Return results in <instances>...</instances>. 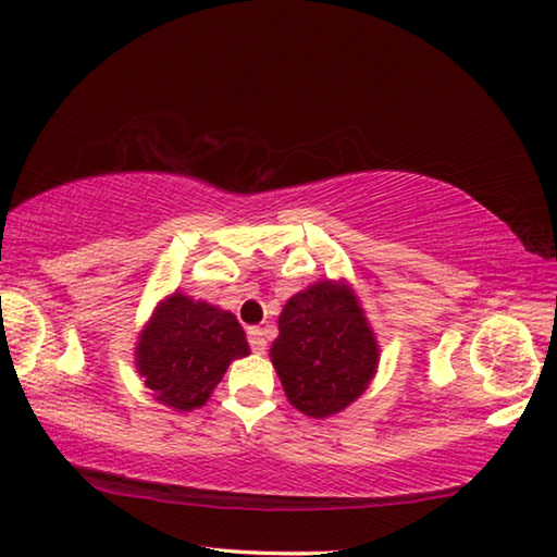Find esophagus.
<instances>
[{"label": "esophagus", "mask_w": 557, "mask_h": 557, "mask_svg": "<svg viewBox=\"0 0 557 557\" xmlns=\"http://www.w3.org/2000/svg\"><path fill=\"white\" fill-rule=\"evenodd\" d=\"M247 342H250L252 351H258V355L268 349V339H264V332L260 326H250V330H247Z\"/></svg>", "instance_id": "34e87169"}]
</instances>
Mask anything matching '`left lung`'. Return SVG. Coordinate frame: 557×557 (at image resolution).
Masks as SVG:
<instances>
[{
  "mask_svg": "<svg viewBox=\"0 0 557 557\" xmlns=\"http://www.w3.org/2000/svg\"><path fill=\"white\" fill-rule=\"evenodd\" d=\"M270 357L289 404L324 419L367 389L379 347L349 287L326 280L285 305Z\"/></svg>",
  "mask_w": 557,
  "mask_h": 557,
  "instance_id": "8db88e82",
  "label": "left lung"
}]
</instances>
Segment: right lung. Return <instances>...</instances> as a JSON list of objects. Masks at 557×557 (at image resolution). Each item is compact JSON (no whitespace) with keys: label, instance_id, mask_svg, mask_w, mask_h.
I'll use <instances>...</instances> for the list:
<instances>
[{"label":"right lung","instance_id":"1","mask_svg":"<svg viewBox=\"0 0 557 557\" xmlns=\"http://www.w3.org/2000/svg\"><path fill=\"white\" fill-rule=\"evenodd\" d=\"M247 355L235 314L175 293L140 334L136 364L158 401L190 411L208 401L227 364Z\"/></svg>","mask_w":557,"mask_h":557}]
</instances>
